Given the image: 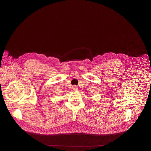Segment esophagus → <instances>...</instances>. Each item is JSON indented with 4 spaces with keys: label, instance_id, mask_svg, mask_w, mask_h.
Segmentation results:
<instances>
[{
    "label": "esophagus",
    "instance_id": "obj_1",
    "mask_svg": "<svg viewBox=\"0 0 151 151\" xmlns=\"http://www.w3.org/2000/svg\"><path fill=\"white\" fill-rule=\"evenodd\" d=\"M78 87L76 86V85H74L72 87V91H76L78 90Z\"/></svg>",
    "mask_w": 151,
    "mask_h": 151
}]
</instances>
